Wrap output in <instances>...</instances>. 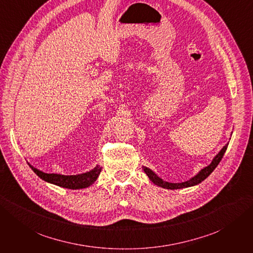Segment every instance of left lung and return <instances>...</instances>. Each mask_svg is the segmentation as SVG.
<instances>
[{
	"instance_id": "1",
	"label": "left lung",
	"mask_w": 253,
	"mask_h": 253,
	"mask_svg": "<svg viewBox=\"0 0 253 253\" xmlns=\"http://www.w3.org/2000/svg\"><path fill=\"white\" fill-rule=\"evenodd\" d=\"M228 144H225L223 149H221L218 154L215 155V157H214L212 159V162L209 166L205 167L204 169H202L200 172H198L196 175H194L193 177H191L189 180L187 181H182V182H169V181H166L164 179H162L159 177V176L155 173L153 172L151 169H149V168L147 167H142V169L144 171V173L148 175V177L150 178V180L155 183L156 186L160 187V188H164V189H170V190H176V189H182V188H189V187H193L195 185H198V183H201L203 180H205L208 176L214 171V169L217 167V165L219 164V162L221 160V158H223L225 152L227 150V147Z\"/></svg>"
}]
</instances>
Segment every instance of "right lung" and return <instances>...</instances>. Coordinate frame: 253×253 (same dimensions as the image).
I'll list each match as a JSON object with an SVG mask.
<instances>
[{
  "label": "right lung",
  "mask_w": 253,
  "mask_h": 253,
  "mask_svg": "<svg viewBox=\"0 0 253 253\" xmlns=\"http://www.w3.org/2000/svg\"><path fill=\"white\" fill-rule=\"evenodd\" d=\"M29 167L32 168V170L39 176L42 180L52 183V185L66 188V189H72V190L84 189L91 186L96 181L99 174L101 172V168L99 166H96L94 169H91L88 172L77 174V175H63V174H55V173L49 174V173H44L40 170H38L30 165Z\"/></svg>",
  "instance_id": "obj_1"
}]
</instances>
